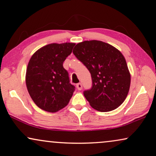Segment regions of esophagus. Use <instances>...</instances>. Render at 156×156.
Returning a JSON list of instances; mask_svg holds the SVG:
<instances>
[{"mask_svg":"<svg viewBox=\"0 0 156 156\" xmlns=\"http://www.w3.org/2000/svg\"><path fill=\"white\" fill-rule=\"evenodd\" d=\"M76 87H77L78 90H82V89H83V85H82L81 83H78L77 84H76Z\"/></svg>","mask_w":156,"mask_h":156,"instance_id":"34e87169","label":"esophagus"}]
</instances>
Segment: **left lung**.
<instances>
[{
  "mask_svg": "<svg viewBox=\"0 0 156 156\" xmlns=\"http://www.w3.org/2000/svg\"><path fill=\"white\" fill-rule=\"evenodd\" d=\"M73 53L91 74L93 86L84 95L90 106L109 112L119 106L128 94L131 75L119 50L101 41H84L76 45Z\"/></svg>",
  "mask_w": 156,
  "mask_h": 156,
  "instance_id": "1",
  "label": "left lung"
}]
</instances>
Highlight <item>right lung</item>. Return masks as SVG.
<instances>
[{"instance_id":"add662e5","label":"right lung","mask_w":156,"mask_h":156,"mask_svg":"<svg viewBox=\"0 0 156 156\" xmlns=\"http://www.w3.org/2000/svg\"><path fill=\"white\" fill-rule=\"evenodd\" d=\"M74 43L50 44L31 56L26 72V84L31 99L41 109L56 112L69 104L74 87L69 83L63 63Z\"/></svg>"}]
</instances>
